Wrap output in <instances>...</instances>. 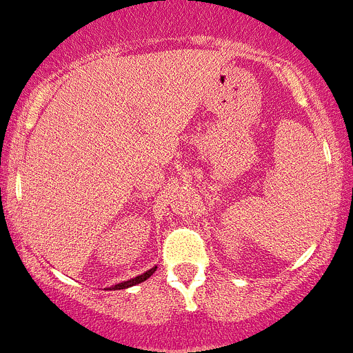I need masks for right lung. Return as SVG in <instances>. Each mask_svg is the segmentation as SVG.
<instances>
[{
  "instance_id": "1",
  "label": "right lung",
  "mask_w": 353,
  "mask_h": 353,
  "mask_svg": "<svg viewBox=\"0 0 353 353\" xmlns=\"http://www.w3.org/2000/svg\"><path fill=\"white\" fill-rule=\"evenodd\" d=\"M155 270H157V266L150 268V270H147V271H145V273L138 274V276L131 278V280H125V282L115 283V285H112V287H110L108 290H121V289H129V287H132V285H138V283L145 282V280H147V278H150L152 274L155 273Z\"/></svg>"
}]
</instances>
